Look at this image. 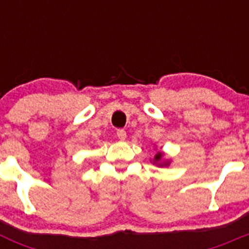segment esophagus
Masks as SVG:
<instances>
[{"instance_id": "esophagus-1", "label": "esophagus", "mask_w": 249, "mask_h": 249, "mask_svg": "<svg viewBox=\"0 0 249 249\" xmlns=\"http://www.w3.org/2000/svg\"><path fill=\"white\" fill-rule=\"evenodd\" d=\"M117 137L120 138L121 141H124L127 137V133L124 129H117Z\"/></svg>"}]
</instances>
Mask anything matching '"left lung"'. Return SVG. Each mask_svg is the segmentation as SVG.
Segmentation results:
<instances>
[{
	"label": "left lung",
	"mask_w": 249,
	"mask_h": 249,
	"mask_svg": "<svg viewBox=\"0 0 249 249\" xmlns=\"http://www.w3.org/2000/svg\"><path fill=\"white\" fill-rule=\"evenodd\" d=\"M163 160V153L162 152H157V155L155 156V160H153V163H156L157 166L162 167V166H168L169 164V160Z\"/></svg>",
	"instance_id": "obj_1"
}]
</instances>
